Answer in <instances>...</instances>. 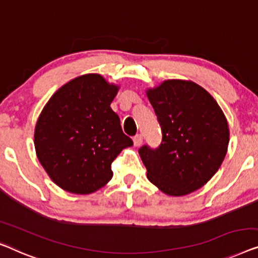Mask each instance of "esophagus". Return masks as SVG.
<instances>
[{
	"instance_id": "34e87169",
	"label": "esophagus",
	"mask_w": 258,
	"mask_h": 258,
	"mask_svg": "<svg viewBox=\"0 0 258 258\" xmlns=\"http://www.w3.org/2000/svg\"><path fill=\"white\" fill-rule=\"evenodd\" d=\"M142 143H143V136L138 134V135L134 137V144H135V147H140Z\"/></svg>"
}]
</instances>
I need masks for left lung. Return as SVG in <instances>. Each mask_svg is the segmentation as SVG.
I'll return each mask as SVG.
<instances>
[{
  "mask_svg": "<svg viewBox=\"0 0 258 258\" xmlns=\"http://www.w3.org/2000/svg\"><path fill=\"white\" fill-rule=\"evenodd\" d=\"M145 92L163 133L158 149L144 145L138 151L148 179L167 196H187L221 166L228 122L216 100L191 80H165Z\"/></svg>",
  "mask_w": 258,
  "mask_h": 258,
  "instance_id": "8db88e82",
  "label": "left lung"
}]
</instances>
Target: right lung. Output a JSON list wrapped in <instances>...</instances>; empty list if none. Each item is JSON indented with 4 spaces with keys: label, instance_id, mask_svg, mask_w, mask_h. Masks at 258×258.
I'll return each mask as SVG.
<instances>
[{
    "label": "right lung",
    "instance_id": "add662e5",
    "mask_svg": "<svg viewBox=\"0 0 258 258\" xmlns=\"http://www.w3.org/2000/svg\"><path fill=\"white\" fill-rule=\"evenodd\" d=\"M120 86L88 73L61 86L35 126V149L51 180L74 194L98 191L113 177L111 163L133 145L110 108Z\"/></svg>",
    "mask_w": 258,
    "mask_h": 258
}]
</instances>
